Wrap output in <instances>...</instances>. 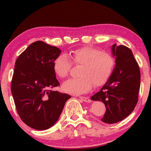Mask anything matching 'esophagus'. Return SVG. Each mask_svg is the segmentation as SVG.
I'll use <instances>...</instances> for the list:
<instances>
[{"label": "esophagus", "instance_id": "obj_1", "mask_svg": "<svg viewBox=\"0 0 151 151\" xmlns=\"http://www.w3.org/2000/svg\"><path fill=\"white\" fill-rule=\"evenodd\" d=\"M79 98H80L82 101H84V102H90L91 101V100L90 99H89L88 98H87V97H85V96H80L79 97Z\"/></svg>", "mask_w": 151, "mask_h": 151}]
</instances>
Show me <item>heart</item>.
<instances>
[{"instance_id": "1", "label": "heart", "mask_w": 151, "mask_h": 151, "mask_svg": "<svg viewBox=\"0 0 151 151\" xmlns=\"http://www.w3.org/2000/svg\"><path fill=\"white\" fill-rule=\"evenodd\" d=\"M75 65H81L79 77L70 78L63 83V89L66 93L81 94L91 90L93 85L100 86L111 76L114 65V59L110 53L91 47H84L70 52ZM72 64L67 55L61 54L53 63L54 72L58 78L68 75Z\"/></svg>"}]
</instances>
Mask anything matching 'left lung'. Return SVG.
Returning <instances> with one entry per match:
<instances>
[{"instance_id":"obj_1","label":"left lung","mask_w":151,"mask_h":151,"mask_svg":"<svg viewBox=\"0 0 151 151\" xmlns=\"http://www.w3.org/2000/svg\"><path fill=\"white\" fill-rule=\"evenodd\" d=\"M115 66L106 82L93 101L103 102L106 112L101 121L113 124L122 121L133 111L138 102L140 71L131 50L123 45L112 47Z\"/></svg>"}]
</instances>
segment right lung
Here are the masks:
<instances>
[{
    "label": "right lung",
    "mask_w": 151,
    "mask_h": 151,
    "mask_svg": "<svg viewBox=\"0 0 151 151\" xmlns=\"http://www.w3.org/2000/svg\"><path fill=\"white\" fill-rule=\"evenodd\" d=\"M59 48L38 40L17 58L11 82V92L20 118L36 130L53 126L62 112L68 94L53 91L60 85L53 63Z\"/></svg>",
    "instance_id": "1"
}]
</instances>
